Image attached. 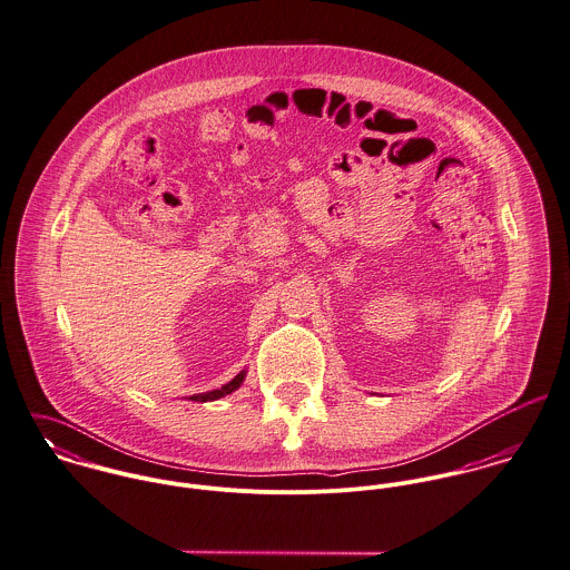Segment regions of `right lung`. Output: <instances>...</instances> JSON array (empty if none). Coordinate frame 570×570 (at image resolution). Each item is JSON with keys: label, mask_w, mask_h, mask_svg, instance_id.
Wrapping results in <instances>:
<instances>
[{"label": "right lung", "mask_w": 570, "mask_h": 570, "mask_svg": "<svg viewBox=\"0 0 570 570\" xmlns=\"http://www.w3.org/2000/svg\"><path fill=\"white\" fill-rule=\"evenodd\" d=\"M243 380H245V372H240L236 379L232 380V382H227V384H223L220 389H216V391H207V393H198V395H191L190 400H194V402H209V400H218V397H223V395H227V393L236 391V389L243 384Z\"/></svg>", "instance_id": "right-lung-1"}]
</instances>
